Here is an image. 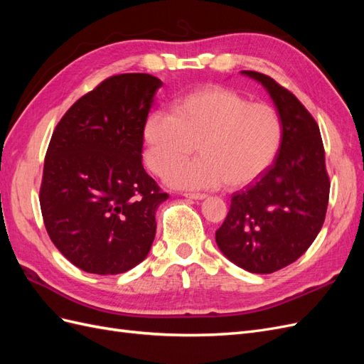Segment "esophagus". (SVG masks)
Masks as SVG:
<instances>
[{"label": "esophagus", "mask_w": 364, "mask_h": 364, "mask_svg": "<svg viewBox=\"0 0 364 364\" xmlns=\"http://www.w3.org/2000/svg\"><path fill=\"white\" fill-rule=\"evenodd\" d=\"M182 196L186 197V199H193V200H202L206 197V194L203 193H183Z\"/></svg>", "instance_id": "1"}]
</instances>
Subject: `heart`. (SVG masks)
Segmentation results:
<instances>
[{"instance_id":"obj_1","label":"heart","mask_w":364,"mask_h":364,"mask_svg":"<svg viewBox=\"0 0 364 364\" xmlns=\"http://www.w3.org/2000/svg\"><path fill=\"white\" fill-rule=\"evenodd\" d=\"M149 167L181 188L245 186L266 171L281 147L282 121L267 103L225 86L179 98L171 114H151L144 127ZM201 156L190 163L195 146Z\"/></svg>"}]
</instances>
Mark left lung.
<instances>
[{"label":"left lung","instance_id":"obj_1","mask_svg":"<svg viewBox=\"0 0 364 364\" xmlns=\"http://www.w3.org/2000/svg\"><path fill=\"white\" fill-rule=\"evenodd\" d=\"M243 74L269 91L282 121V141L258 181L234 193L215 241L238 267L266 274L287 267L311 246L325 222L331 183L313 115L272 77Z\"/></svg>","mask_w":364,"mask_h":364}]
</instances>
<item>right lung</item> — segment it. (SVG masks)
Wrapping results in <instances>:
<instances>
[{"label":"right lung","instance_id":"obj_1","mask_svg":"<svg viewBox=\"0 0 364 364\" xmlns=\"http://www.w3.org/2000/svg\"><path fill=\"white\" fill-rule=\"evenodd\" d=\"M162 82L144 73L107 77L53 132L41 211L53 245L75 267L118 274L147 257L155 214L168 194L142 167L144 127Z\"/></svg>","mask_w":364,"mask_h":364}]
</instances>
